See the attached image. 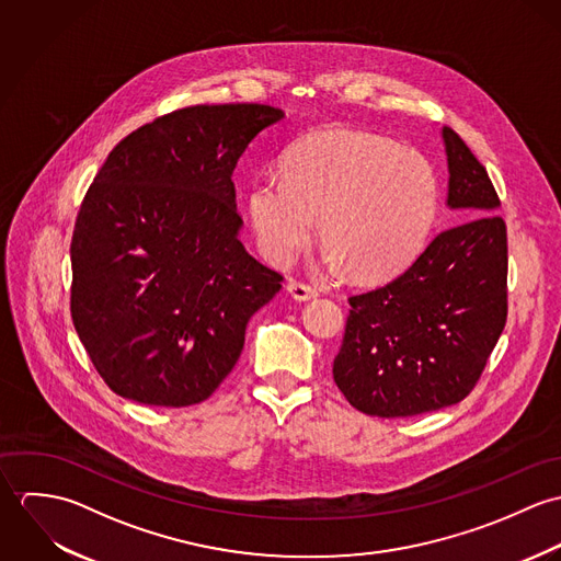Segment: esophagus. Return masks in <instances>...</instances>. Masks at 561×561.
<instances>
[{"instance_id":"esophagus-1","label":"esophagus","mask_w":561,"mask_h":561,"mask_svg":"<svg viewBox=\"0 0 561 561\" xmlns=\"http://www.w3.org/2000/svg\"><path fill=\"white\" fill-rule=\"evenodd\" d=\"M287 294L298 300V302H307V300H313L318 298V289L305 285V283H298V280H289L287 283Z\"/></svg>"}]
</instances>
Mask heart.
I'll use <instances>...</instances> for the list:
<instances>
[{"instance_id": "heart-1", "label": "heart", "mask_w": 561, "mask_h": 561, "mask_svg": "<svg viewBox=\"0 0 561 561\" xmlns=\"http://www.w3.org/2000/svg\"><path fill=\"white\" fill-rule=\"evenodd\" d=\"M436 203V172L421 153L341 127L302 138L285 158V174L263 172L245 194L254 238L270 261H291L320 218L328 265L350 267L358 280H382L408 265Z\"/></svg>"}]
</instances>
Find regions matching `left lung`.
<instances>
[{
  "instance_id": "1",
  "label": "left lung",
  "mask_w": 561,
  "mask_h": 561,
  "mask_svg": "<svg viewBox=\"0 0 561 561\" xmlns=\"http://www.w3.org/2000/svg\"><path fill=\"white\" fill-rule=\"evenodd\" d=\"M454 227L380 289L352 296L332 376L371 416H414L465 400L507 318V233L492 181L465 140L440 129Z\"/></svg>"
}]
</instances>
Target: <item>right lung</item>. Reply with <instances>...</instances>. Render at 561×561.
Wrapping results in <instances>:
<instances>
[{"mask_svg":"<svg viewBox=\"0 0 561 561\" xmlns=\"http://www.w3.org/2000/svg\"><path fill=\"white\" fill-rule=\"evenodd\" d=\"M283 118L259 103L176 110L101 165L71 240V316L116 396L192 405L236 367L245 323L283 276L243 248L231 176Z\"/></svg>","mask_w":561,"mask_h":561,"instance_id":"obj_1","label":"right lung"}]
</instances>
